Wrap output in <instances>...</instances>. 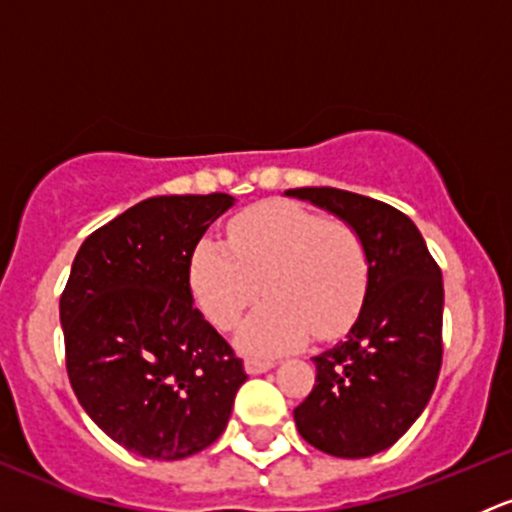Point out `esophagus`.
<instances>
[{"label":"esophagus","instance_id":"esophagus-1","mask_svg":"<svg viewBox=\"0 0 512 512\" xmlns=\"http://www.w3.org/2000/svg\"><path fill=\"white\" fill-rule=\"evenodd\" d=\"M275 366V361H262V359H247L245 361V371L247 374H265Z\"/></svg>","mask_w":512,"mask_h":512}]
</instances>
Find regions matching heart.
I'll return each mask as SVG.
<instances>
[{"label": "heart", "instance_id": "obj_1", "mask_svg": "<svg viewBox=\"0 0 512 512\" xmlns=\"http://www.w3.org/2000/svg\"><path fill=\"white\" fill-rule=\"evenodd\" d=\"M190 289L220 329L235 327L240 352L257 359L297 352L309 334L332 337L354 322L369 282L364 242L352 225L294 203H262L237 215L227 245L203 237L190 255Z\"/></svg>", "mask_w": 512, "mask_h": 512}]
</instances>
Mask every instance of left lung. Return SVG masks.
<instances>
[{"label": "left lung", "instance_id": "left-lung-1", "mask_svg": "<svg viewBox=\"0 0 512 512\" xmlns=\"http://www.w3.org/2000/svg\"><path fill=\"white\" fill-rule=\"evenodd\" d=\"M352 225L369 282L347 339L314 356L317 381L294 409L299 436L337 458L394 446L426 409L441 371L443 280L401 210L337 188L285 190Z\"/></svg>", "mask_w": 512, "mask_h": 512}]
</instances>
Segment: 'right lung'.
Instances as JSON below:
<instances>
[{
    "instance_id": "add662e5",
    "label": "right lung",
    "mask_w": 512,
    "mask_h": 512,
    "mask_svg": "<svg viewBox=\"0 0 512 512\" xmlns=\"http://www.w3.org/2000/svg\"><path fill=\"white\" fill-rule=\"evenodd\" d=\"M235 205L227 193L160 195L84 240L59 302L71 389L126 451L180 461L220 438L242 361L193 307L190 255Z\"/></svg>"
}]
</instances>
